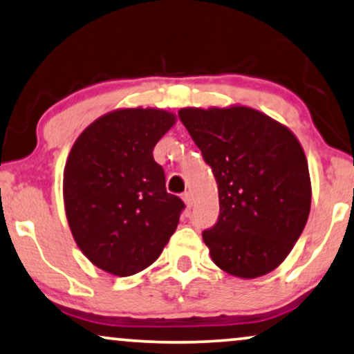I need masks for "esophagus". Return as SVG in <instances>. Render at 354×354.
Returning <instances> with one entry per match:
<instances>
[{"mask_svg": "<svg viewBox=\"0 0 354 354\" xmlns=\"http://www.w3.org/2000/svg\"><path fill=\"white\" fill-rule=\"evenodd\" d=\"M183 201H185L187 209H191L192 204H194V199H192L191 192H185V194H183Z\"/></svg>", "mask_w": 354, "mask_h": 354, "instance_id": "34e87169", "label": "esophagus"}]
</instances>
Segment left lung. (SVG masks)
Instances as JSON below:
<instances>
[{
    "instance_id": "1",
    "label": "left lung",
    "mask_w": 354,
    "mask_h": 354,
    "mask_svg": "<svg viewBox=\"0 0 354 354\" xmlns=\"http://www.w3.org/2000/svg\"><path fill=\"white\" fill-rule=\"evenodd\" d=\"M218 185L220 215L202 232L221 270L256 279L277 268L310 210L304 150L288 128L248 106L178 113Z\"/></svg>"
}]
</instances>
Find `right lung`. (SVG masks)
<instances>
[{"instance_id": "1", "label": "right lung", "mask_w": 354, "mask_h": 354, "mask_svg": "<svg viewBox=\"0 0 354 354\" xmlns=\"http://www.w3.org/2000/svg\"><path fill=\"white\" fill-rule=\"evenodd\" d=\"M173 124L174 115L163 110H116L93 121L71 149L66 216L77 246L102 270H144L176 230L185 202L167 192L152 153Z\"/></svg>"}]
</instances>
